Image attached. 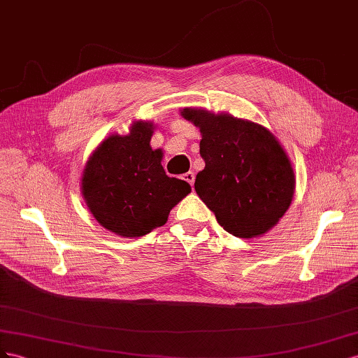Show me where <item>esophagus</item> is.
Instances as JSON below:
<instances>
[{
  "mask_svg": "<svg viewBox=\"0 0 358 358\" xmlns=\"http://www.w3.org/2000/svg\"><path fill=\"white\" fill-rule=\"evenodd\" d=\"M182 178H185L190 186H193V182H195V172H192V171H189V172H186L185 176H182Z\"/></svg>",
  "mask_w": 358,
  "mask_h": 358,
  "instance_id": "34e87169",
  "label": "esophagus"
}]
</instances>
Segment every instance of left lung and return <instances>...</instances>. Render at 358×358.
Wrapping results in <instances>:
<instances>
[{"mask_svg":"<svg viewBox=\"0 0 358 358\" xmlns=\"http://www.w3.org/2000/svg\"><path fill=\"white\" fill-rule=\"evenodd\" d=\"M181 115L201 130L206 168L198 172L195 190L220 227L240 238L275 227L291 206L295 178L271 131L223 112L185 108Z\"/></svg>","mask_w":358,"mask_h":358,"instance_id":"obj_1","label":"left lung"}]
</instances>
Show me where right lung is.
<instances>
[{
    "label": "right lung",
    "mask_w": 358,
    "mask_h": 358,
    "mask_svg": "<svg viewBox=\"0 0 358 358\" xmlns=\"http://www.w3.org/2000/svg\"><path fill=\"white\" fill-rule=\"evenodd\" d=\"M152 122L135 121L127 135H110L90 156L83 196L101 227L120 237H142L166 223L190 185L166 176L163 151L152 150Z\"/></svg>",
    "instance_id": "right-lung-1"
}]
</instances>
